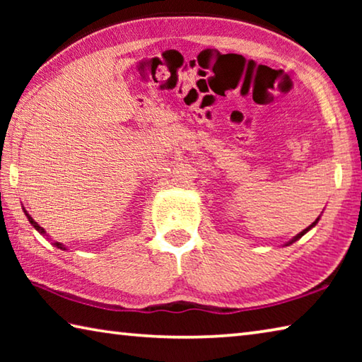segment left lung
Returning a JSON list of instances; mask_svg holds the SVG:
<instances>
[{
    "label": "left lung",
    "instance_id": "obj_1",
    "mask_svg": "<svg viewBox=\"0 0 362 362\" xmlns=\"http://www.w3.org/2000/svg\"><path fill=\"white\" fill-rule=\"evenodd\" d=\"M317 222H320V217H317V218L315 220V222H313V223H311V225L308 226V228H305L303 231H300V233H298V235H297V236H293V238H292V240H291L289 243H286V244H284V246H291V244H292V243H296V241H298V240H300V238H302V236L305 235V233H308V231H310L311 228H313V226H315V225H316Z\"/></svg>",
    "mask_w": 362,
    "mask_h": 362
}]
</instances>
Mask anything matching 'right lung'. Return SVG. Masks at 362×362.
Wrapping results in <instances>:
<instances>
[{"instance_id": "right-lung-1", "label": "right lung", "mask_w": 362, "mask_h": 362, "mask_svg": "<svg viewBox=\"0 0 362 362\" xmlns=\"http://www.w3.org/2000/svg\"><path fill=\"white\" fill-rule=\"evenodd\" d=\"M22 209H23V212H25V216H27V218H28V222L30 223H32V226H33V228L36 230V231H38L40 233V235H42V236H47V233H46V230L45 228H42V226L41 225H38V223H36L35 222V220L32 218V216H30V214L25 211V207H22ZM49 238V236H47ZM54 244V246H56L57 249H62V250H66V247L64 246V244L62 243H57V241H54L52 243Z\"/></svg>"}]
</instances>
